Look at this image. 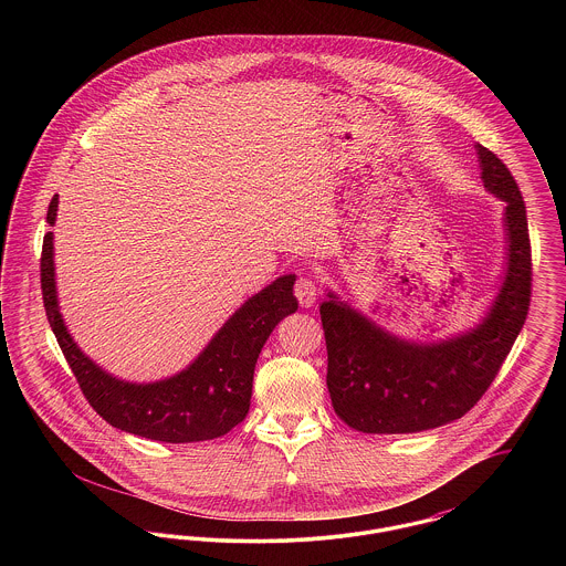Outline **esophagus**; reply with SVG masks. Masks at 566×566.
Masks as SVG:
<instances>
[{"label": "esophagus", "instance_id": "esophagus-1", "mask_svg": "<svg viewBox=\"0 0 566 566\" xmlns=\"http://www.w3.org/2000/svg\"><path fill=\"white\" fill-rule=\"evenodd\" d=\"M295 296L301 307H312L316 303V284L312 277H298L295 284Z\"/></svg>", "mask_w": 566, "mask_h": 566}]
</instances>
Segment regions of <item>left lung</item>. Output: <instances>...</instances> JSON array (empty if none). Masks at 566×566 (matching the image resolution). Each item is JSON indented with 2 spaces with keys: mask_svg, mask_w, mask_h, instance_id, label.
Listing matches in <instances>:
<instances>
[{
  "mask_svg": "<svg viewBox=\"0 0 566 566\" xmlns=\"http://www.w3.org/2000/svg\"><path fill=\"white\" fill-rule=\"evenodd\" d=\"M475 148L485 189L505 201L503 286L475 328L432 344L390 335L326 293L321 305L326 386L335 413L350 429L399 434L462 418L490 388L526 323L533 282L526 206L507 165L482 144Z\"/></svg>",
  "mask_w": 566,
  "mask_h": 566,
  "instance_id": "obj_1",
  "label": "left lung"
}]
</instances>
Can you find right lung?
<instances>
[{
	"label": "right lung",
	"mask_w": 566,
	"mask_h": 566,
	"mask_svg": "<svg viewBox=\"0 0 566 566\" xmlns=\"http://www.w3.org/2000/svg\"><path fill=\"white\" fill-rule=\"evenodd\" d=\"M56 206L59 195H54L46 214L51 227ZM40 271L49 323L86 401L114 429L165 443L208 441L242 422L250 409L261 348L275 324L298 307L293 295L295 273L282 275L250 296L187 369L161 381L134 384L109 376L72 339L56 301L51 231L44 235Z\"/></svg>",
	"instance_id": "right-lung-1"
}]
</instances>
